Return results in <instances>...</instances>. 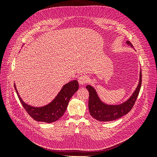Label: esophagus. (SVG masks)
Here are the masks:
<instances>
[{
  "label": "esophagus",
  "instance_id": "34e87169",
  "mask_svg": "<svg viewBox=\"0 0 157 157\" xmlns=\"http://www.w3.org/2000/svg\"><path fill=\"white\" fill-rule=\"evenodd\" d=\"M78 83L81 85L85 84L88 82V78L84 75H80L78 78Z\"/></svg>",
  "mask_w": 157,
  "mask_h": 157
}]
</instances>
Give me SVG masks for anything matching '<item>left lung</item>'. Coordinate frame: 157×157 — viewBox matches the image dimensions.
<instances>
[{
    "mask_svg": "<svg viewBox=\"0 0 157 157\" xmlns=\"http://www.w3.org/2000/svg\"><path fill=\"white\" fill-rule=\"evenodd\" d=\"M126 43L133 47L130 41L127 40ZM141 71H140L139 84L134 92L126 101L117 105H109L103 103L99 99L96 90L90 85L86 86V89L89 92L88 109L91 116L97 121L109 122L118 119L129 113L134 105L140 93L141 86Z\"/></svg>",
    "mask_w": 157,
    "mask_h": 157,
    "instance_id": "obj_1",
    "label": "left lung"
}]
</instances>
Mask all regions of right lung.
I'll list each match as a JSON object with an SVG mask.
<instances>
[{
    "instance_id": "obj_1",
    "label": "right lung",
    "mask_w": 157,
    "mask_h": 157,
    "mask_svg": "<svg viewBox=\"0 0 157 157\" xmlns=\"http://www.w3.org/2000/svg\"><path fill=\"white\" fill-rule=\"evenodd\" d=\"M14 87L23 108L33 119L50 123L58 121L63 115L70 99L78 89V83L77 80H73L65 84L53 101L48 105L41 107H32L23 102L19 96L15 84Z\"/></svg>"
}]
</instances>
